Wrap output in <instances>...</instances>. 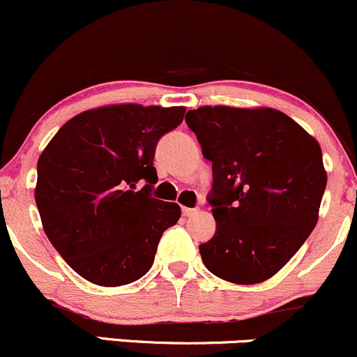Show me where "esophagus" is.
<instances>
[{
	"label": "esophagus",
	"instance_id": "esophagus-1",
	"mask_svg": "<svg viewBox=\"0 0 357 357\" xmlns=\"http://www.w3.org/2000/svg\"><path fill=\"white\" fill-rule=\"evenodd\" d=\"M182 212L183 215H187V218H190V215H195L199 212L197 207H182Z\"/></svg>",
	"mask_w": 357,
	"mask_h": 357
}]
</instances>
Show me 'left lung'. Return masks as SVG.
I'll return each instance as SVG.
<instances>
[{
	"label": "left lung",
	"mask_w": 357,
	"mask_h": 357,
	"mask_svg": "<svg viewBox=\"0 0 357 357\" xmlns=\"http://www.w3.org/2000/svg\"><path fill=\"white\" fill-rule=\"evenodd\" d=\"M185 121L214 175L215 234L199 246L204 265L238 285L265 282L319 221L327 185L319 142L271 107L202 106Z\"/></svg>",
	"instance_id": "8db88e82"
}]
</instances>
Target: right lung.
Masks as SVG:
<instances>
[{
	"instance_id": "1",
	"label": "right lung",
	"mask_w": 357,
	"mask_h": 357,
	"mask_svg": "<svg viewBox=\"0 0 357 357\" xmlns=\"http://www.w3.org/2000/svg\"><path fill=\"white\" fill-rule=\"evenodd\" d=\"M185 107L111 104L74 116L37 165V202L47 238L75 273L99 287L133 283L150 270L175 202L151 197L155 148ZM139 183H145L138 190Z\"/></svg>"
}]
</instances>
